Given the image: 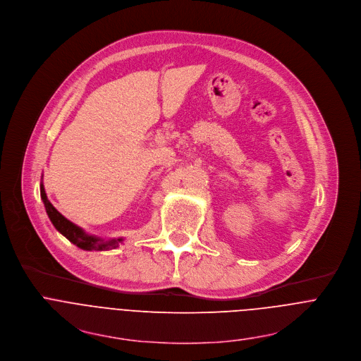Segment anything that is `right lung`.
<instances>
[{"mask_svg":"<svg viewBox=\"0 0 361 361\" xmlns=\"http://www.w3.org/2000/svg\"><path fill=\"white\" fill-rule=\"evenodd\" d=\"M39 195H42L47 215H49L51 224L54 225V228L61 235H64L68 241L73 243L75 247L82 248L85 251H109V250L117 248L120 244L123 243V238H114V239H109V241H104V239H100L94 235L86 233L82 228L70 222L51 205V202L49 201V197L46 195L43 183L39 185Z\"/></svg>","mask_w":361,"mask_h":361,"instance_id":"1","label":"right lung"}]
</instances>
